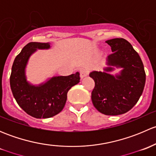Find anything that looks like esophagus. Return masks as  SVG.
<instances>
[{
    "label": "esophagus",
    "mask_w": 156,
    "mask_h": 156,
    "mask_svg": "<svg viewBox=\"0 0 156 156\" xmlns=\"http://www.w3.org/2000/svg\"><path fill=\"white\" fill-rule=\"evenodd\" d=\"M88 74H89V70L88 69H84L80 71V77H81V78H84V77L87 76Z\"/></svg>",
    "instance_id": "obj_1"
}]
</instances>
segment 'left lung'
Wrapping results in <instances>:
<instances>
[{"label": "left lung", "mask_w": 156, "mask_h": 156, "mask_svg": "<svg viewBox=\"0 0 156 156\" xmlns=\"http://www.w3.org/2000/svg\"><path fill=\"white\" fill-rule=\"evenodd\" d=\"M112 53L107 56L103 72H94L90 77L95 87L91 93L94 107L106 115L124 114L135 106L142 95L146 82L144 64L132 45L124 38L106 41ZM122 68L119 74L109 73L114 66Z\"/></svg>", "instance_id": "8db88e82"}]
</instances>
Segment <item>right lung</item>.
I'll return each mask as SVG.
<instances>
[{
  "label": "right lung",
  "mask_w": 156,
  "mask_h": 156,
  "mask_svg": "<svg viewBox=\"0 0 156 156\" xmlns=\"http://www.w3.org/2000/svg\"><path fill=\"white\" fill-rule=\"evenodd\" d=\"M50 48L49 43L30 42L15 58L11 71L10 84L16 101L36 119H48L60 112L65 106L68 91L80 81V73L77 72L68 76L53 77L38 85L28 82L26 68L31 55L37 50Z\"/></svg>",
  "instance_id": "obj_1"
}]
</instances>
